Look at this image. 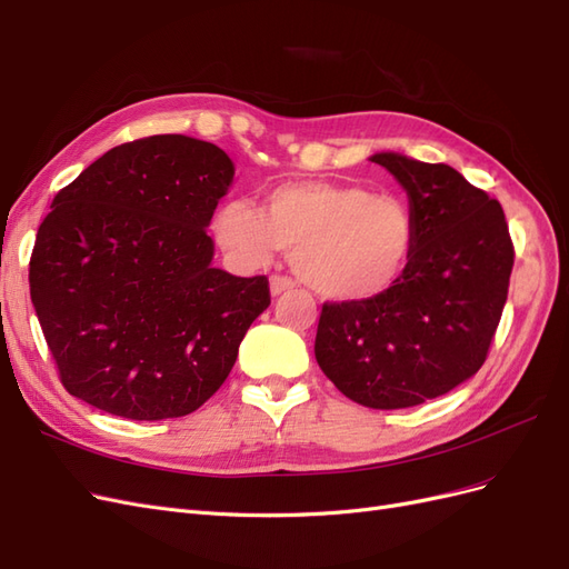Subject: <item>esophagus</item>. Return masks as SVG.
I'll list each match as a JSON object with an SVG mask.
<instances>
[{
    "mask_svg": "<svg viewBox=\"0 0 569 569\" xmlns=\"http://www.w3.org/2000/svg\"><path fill=\"white\" fill-rule=\"evenodd\" d=\"M291 287H295V282L284 278V274H270V295L272 297H280L282 291H289Z\"/></svg>",
    "mask_w": 569,
    "mask_h": 569,
    "instance_id": "1",
    "label": "esophagus"
}]
</instances>
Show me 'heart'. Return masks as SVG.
I'll return each mask as SVG.
<instances>
[{
  "instance_id": "obj_1",
  "label": "heart",
  "mask_w": 569,
  "mask_h": 569,
  "mask_svg": "<svg viewBox=\"0 0 569 569\" xmlns=\"http://www.w3.org/2000/svg\"><path fill=\"white\" fill-rule=\"evenodd\" d=\"M213 234L249 266L291 249L299 278L325 299L370 301L403 278L418 226L401 197L363 184L289 182L270 189L263 211L247 199L222 203Z\"/></svg>"
}]
</instances>
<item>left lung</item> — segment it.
<instances>
[{
	"label": "left lung",
	"mask_w": 569,
	"mask_h": 569,
	"mask_svg": "<svg viewBox=\"0 0 569 569\" xmlns=\"http://www.w3.org/2000/svg\"><path fill=\"white\" fill-rule=\"evenodd\" d=\"M370 161L406 189L416 251L382 297L322 303L316 360L351 401L393 410L437 399L485 366L515 249L501 203L456 168L393 151Z\"/></svg>",
	"instance_id": "left-lung-1"
}]
</instances>
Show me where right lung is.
<instances>
[{
    "label": "right lung",
    "mask_w": 569,
    "mask_h": 569,
    "mask_svg": "<svg viewBox=\"0 0 569 569\" xmlns=\"http://www.w3.org/2000/svg\"><path fill=\"white\" fill-rule=\"evenodd\" d=\"M220 147L153 134L113 147L51 201L30 299L66 391L128 420L182 418L228 380L266 274L213 268L206 228L232 184Z\"/></svg>",
    "instance_id": "right-lung-1"
}]
</instances>
